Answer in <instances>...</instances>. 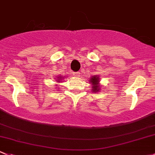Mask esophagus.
I'll list each match as a JSON object with an SVG mask.
<instances>
[{
    "instance_id": "34e87169",
    "label": "esophagus",
    "mask_w": 155,
    "mask_h": 155,
    "mask_svg": "<svg viewBox=\"0 0 155 155\" xmlns=\"http://www.w3.org/2000/svg\"><path fill=\"white\" fill-rule=\"evenodd\" d=\"M73 74V76H75V77H79V76H80V73H79V72H74Z\"/></svg>"
}]
</instances>
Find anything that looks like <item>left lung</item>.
Here are the masks:
<instances>
[{"mask_svg":"<svg viewBox=\"0 0 155 155\" xmlns=\"http://www.w3.org/2000/svg\"><path fill=\"white\" fill-rule=\"evenodd\" d=\"M90 82L92 83L93 85V91H99L100 89V85H99L98 82H99V79L98 77H96V76H92V77L90 79Z\"/></svg>","mask_w":155,"mask_h":155,"instance_id":"obj_1","label":"left lung"}]
</instances>
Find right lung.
<instances>
[{
  "mask_svg": "<svg viewBox=\"0 0 155 155\" xmlns=\"http://www.w3.org/2000/svg\"><path fill=\"white\" fill-rule=\"evenodd\" d=\"M61 79V78H60V79ZM58 81H59V80H58Z\"/></svg>",
  "mask_w": 155,
  "mask_h": 155,
  "instance_id": "right-lung-1",
  "label": "right lung"
}]
</instances>
